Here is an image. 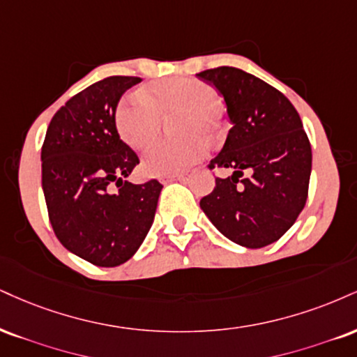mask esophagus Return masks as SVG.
<instances>
[{"instance_id": "obj_1", "label": "esophagus", "mask_w": 357, "mask_h": 357, "mask_svg": "<svg viewBox=\"0 0 357 357\" xmlns=\"http://www.w3.org/2000/svg\"><path fill=\"white\" fill-rule=\"evenodd\" d=\"M184 179H186V176L184 174H171V176H162V178H160V183L166 184L171 181H184Z\"/></svg>"}]
</instances>
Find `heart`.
I'll list each match as a JSON object with an SVG mask.
<instances>
[{"label": "heart", "mask_w": 357, "mask_h": 357, "mask_svg": "<svg viewBox=\"0 0 357 357\" xmlns=\"http://www.w3.org/2000/svg\"><path fill=\"white\" fill-rule=\"evenodd\" d=\"M216 91L203 81L171 78L153 84L143 94H130L114 111V124L121 139L132 149H143L160 135L161 116L178 113L179 139L158 141L143 154V169L153 176L184 173L206 154L204 136L220 131Z\"/></svg>", "instance_id": "b5f03b06"}]
</instances>
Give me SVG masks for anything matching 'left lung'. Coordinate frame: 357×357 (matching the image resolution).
I'll list each match as a JSON object with an SVG mask.
<instances>
[{"mask_svg": "<svg viewBox=\"0 0 357 357\" xmlns=\"http://www.w3.org/2000/svg\"><path fill=\"white\" fill-rule=\"evenodd\" d=\"M197 76L222 94L233 123L221 153L209 162L211 169L227 167L233 174L216 178L201 209L239 246H268L294 225L307 199L312 154L301 118L281 91L238 68Z\"/></svg>", "mask_w": 357, "mask_h": 357, "instance_id": "1", "label": "left lung"}]
</instances>
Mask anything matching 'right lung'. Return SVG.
I'll use <instances>...</instances> for the list:
<instances>
[{
    "mask_svg": "<svg viewBox=\"0 0 357 357\" xmlns=\"http://www.w3.org/2000/svg\"><path fill=\"white\" fill-rule=\"evenodd\" d=\"M136 76H109L73 96L51 119L41 148L50 222L73 255L101 268L126 263L144 241L162 184L124 181L136 153L123 143L114 111Z\"/></svg>",
    "mask_w": 357,
    "mask_h": 357,
    "instance_id": "right-lung-1",
    "label": "right lung"
}]
</instances>
